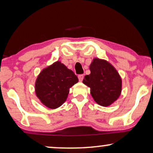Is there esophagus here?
<instances>
[{"instance_id":"1","label":"esophagus","mask_w":153,"mask_h":153,"mask_svg":"<svg viewBox=\"0 0 153 153\" xmlns=\"http://www.w3.org/2000/svg\"><path fill=\"white\" fill-rule=\"evenodd\" d=\"M78 77H79V81H82L83 79V77H84V75H83V74H80V75H79Z\"/></svg>"}]
</instances>
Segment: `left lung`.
Masks as SVG:
<instances>
[{"label":"left lung","mask_w":153,"mask_h":153,"mask_svg":"<svg viewBox=\"0 0 153 153\" xmlns=\"http://www.w3.org/2000/svg\"><path fill=\"white\" fill-rule=\"evenodd\" d=\"M91 74L85 75L83 83L91 88V96L97 104L108 106L120 97L122 79L116 69L104 59L93 58L90 65Z\"/></svg>","instance_id":"1"}]
</instances>
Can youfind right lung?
<instances>
[{
	"instance_id": "right-lung-1",
	"label": "right lung",
	"mask_w": 153,
	"mask_h": 153,
	"mask_svg": "<svg viewBox=\"0 0 153 153\" xmlns=\"http://www.w3.org/2000/svg\"><path fill=\"white\" fill-rule=\"evenodd\" d=\"M78 81L74 73L58 60L44 68L37 76L35 94L42 104L55 109L66 101L70 88Z\"/></svg>"
}]
</instances>
